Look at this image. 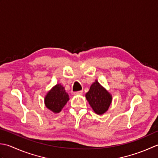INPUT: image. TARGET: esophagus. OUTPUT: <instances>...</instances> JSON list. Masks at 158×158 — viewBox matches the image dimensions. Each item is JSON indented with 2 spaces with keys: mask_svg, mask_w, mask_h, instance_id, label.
Returning a JSON list of instances; mask_svg holds the SVG:
<instances>
[{
  "mask_svg": "<svg viewBox=\"0 0 158 158\" xmlns=\"http://www.w3.org/2000/svg\"><path fill=\"white\" fill-rule=\"evenodd\" d=\"M83 93V91L82 90V91H76L73 93H74V95H82Z\"/></svg>",
  "mask_w": 158,
  "mask_h": 158,
  "instance_id": "obj_1",
  "label": "esophagus"
}]
</instances>
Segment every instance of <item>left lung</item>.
<instances>
[{"label": "left lung", "instance_id": "left-lung-1", "mask_svg": "<svg viewBox=\"0 0 158 158\" xmlns=\"http://www.w3.org/2000/svg\"><path fill=\"white\" fill-rule=\"evenodd\" d=\"M86 98L93 110L98 114H102L107 111L112 102L110 93L102 87L97 80L86 93Z\"/></svg>", "mask_w": 158, "mask_h": 158}]
</instances>
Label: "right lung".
Wrapping results in <instances>:
<instances>
[{
	"instance_id": "add662e5",
	"label": "right lung",
	"mask_w": 158,
	"mask_h": 158,
	"mask_svg": "<svg viewBox=\"0 0 158 158\" xmlns=\"http://www.w3.org/2000/svg\"><path fill=\"white\" fill-rule=\"evenodd\" d=\"M69 100V95L61 85H56L48 93L45 98V104L50 110L57 113L60 112Z\"/></svg>"
}]
</instances>
